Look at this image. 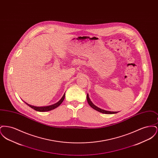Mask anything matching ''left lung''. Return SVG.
Here are the masks:
<instances>
[{"mask_svg": "<svg viewBox=\"0 0 158 158\" xmlns=\"http://www.w3.org/2000/svg\"><path fill=\"white\" fill-rule=\"evenodd\" d=\"M86 99H87V101H88L89 105H90V106H91L93 109L97 110V111H99V112H100V113H103V114H116V113H118V111H117H117L115 112V111H106V110H102V109H101V108H98V106H97L96 105H94V104L92 103V102L90 101V98L89 97L88 94H87Z\"/></svg>", "mask_w": 158, "mask_h": 158, "instance_id": "8db88e82", "label": "left lung"}]
</instances>
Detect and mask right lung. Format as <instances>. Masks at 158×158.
Returning a JSON list of instances; mask_svg holds the SVG:
<instances>
[{
  "label": "right lung",
  "instance_id": "obj_1",
  "mask_svg": "<svg viewBox=\"0 0 158 158\" xmlns=\"http://www.w3.org/2000/svg\"><path fill=\"white\" fill-rule=\"evenodd\" d=\"M65 98V93L64 94L63 96L62 97V98L60 99V100L56 102V104H54L53 105H48V106H33V105H30L29 104H27V102H25V103L26 104L28 105L29 106H30L31 108L35 110V111H40V112H45V111H51L52 110H54L55 108H56L57 107H58L59 105L62 103V102L63 101L64 99Z\"/></svg>",
  "mask_w": 158,
  "mask_h": 158
}]
</instances>
